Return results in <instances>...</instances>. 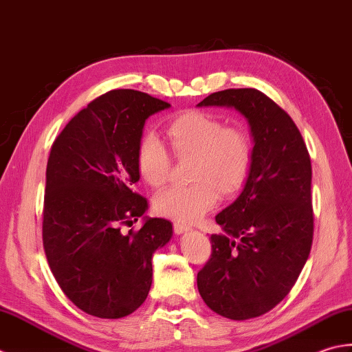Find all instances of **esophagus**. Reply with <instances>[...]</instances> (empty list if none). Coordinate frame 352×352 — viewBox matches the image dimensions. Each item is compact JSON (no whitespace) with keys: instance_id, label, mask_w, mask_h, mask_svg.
I'll return each instance as SVG.
<instances>
[{"instance_id":"34e87169","label":"esophagus","mask_w":352,"mask_h":352,"mask_svg":"<svg viewBox=\"0 0 352 352\" xmlns=\"http://www.w3.org/2000/svg\"><path fill=\"white\" fill-rule=\"evenodd\" d=\"M173 228H175V232L176 234H184V232H188V231H191V226H188V225H184V223H175L173 225Z\"/></svg>"}]
</instances>
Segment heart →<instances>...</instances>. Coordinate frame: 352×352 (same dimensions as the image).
Masks as SVG:
<instances>
[{"label": "heart", "mask_w": 352, "mask_h": 352, "mask_svg": "<svg viewBox=\"0 0 352 352\" xmlns=\"http://www.w3.org/2000/svg\"><path fill=\"white\" fill-rule=\"evenodd\" d=\"M171 152L192 157L188 186H173L155 199L161 216L192 223L211 210L220 196H232L248 181L254 160L249 133L239 126H225L219 117L204 111H188L167 124ZM136 167L153 188L166 185L171 156L164 142L146 133L136 148Z\"/></svg>", "instance_id": "1"}]
</instances>
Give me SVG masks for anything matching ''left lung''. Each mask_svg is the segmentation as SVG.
Segmentation results:
<instances>
[{
	"label": "left lung",
	"instance_id": "8db88e82",
	"mask_svg": "<svg viewBox=\"0 0 352 352\" xmlns=\"http://www.w3.org/2000/svg\"><path fill=\"white\" fill-rule=\"evenodd\" d=\"M197 106L232 107L248 120L252 168L234 202L216 216L210 261L197 289L232 320L267 313L289 295L313 243L311 161L289 113L254 88L214 92Z\"/></svg>",
	"mask_w": 352,
	"mask_h": 352
}]
</instances>
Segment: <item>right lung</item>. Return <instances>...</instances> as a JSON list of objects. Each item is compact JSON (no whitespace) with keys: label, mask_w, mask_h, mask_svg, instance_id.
Listing matches in <instances>:
<instances>
[{"label":"right lung","mask_w":352,"mask_h":352,"mask_svg":"<svg viewBox=\"0 0 352 352\" xmlns=\"http://www.w3.org/2000/svg\"><path fill=\"white\" fill-rule=\"evenodd\" d=\"M170 104L146 92L109 91L71 118L47 164L42 239L57 284L91 316L118 319L144 302L152 256L173 236L166 219L144 217L140 231L121 232L147 211L133 191L136 148L148 117Z\"/></svg>","instance_id":"1"}]
</instances>
